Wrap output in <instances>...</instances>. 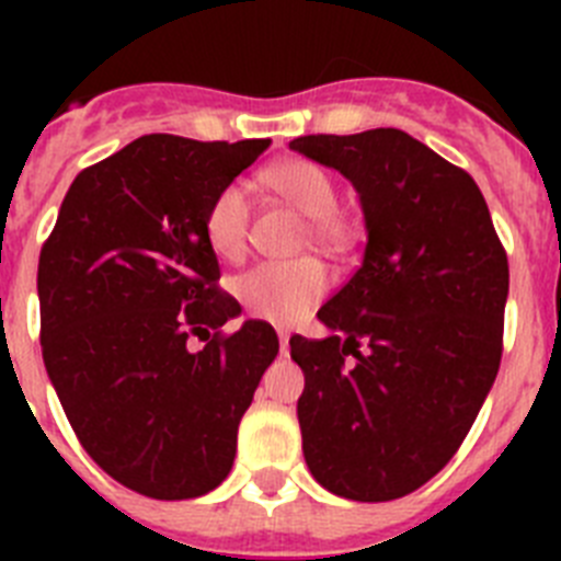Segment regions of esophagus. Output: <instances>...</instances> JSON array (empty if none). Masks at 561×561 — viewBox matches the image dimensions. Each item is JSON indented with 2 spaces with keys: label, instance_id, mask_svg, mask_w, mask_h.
I'll return each mask as SVG.
<instances>
[{
  "label": "esophagus",
  "instance_id": "esophagus-1",
  "mask_svg": "<svg viewBox=\"0 0 561 561\" xmlns=\"http://www.w3.org/2000/svg\"><path fill=\"white\" fill-rule=\"evenodd\" d=\"M277 340H280V354H289V334H286V331H277Z\"/></svg>",
  "mask_w": 561,
  "mask_h": 561
}]
</instances>
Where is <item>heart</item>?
Listing matches in <instances>:
<instances>
[{
    "label": "heart",
    "mask_w": 561,
    "mask_h": 561,
    "mask_svg": "<svg viewBox=\"0 0 561 561\" xmlns=\"http://www.w3.org/2000/svg\"><path fill=\"white\" fill-rule=\"evenodd\" d=\"M266 182L275 187L286 202L306 213L311 236L320 244L342 247L351 238L348 219L336 210V182L323 165L311 160H286L266 171ZM252 199L250 185L241 180L227 182L210 199L202 219L207 244L225 261L244 255L247 236H250ZM329 286L323 264L314 257L297 261H264L236 277L232 291L238 304L244 306L257 320H270L277 325H289L317 304Z\"/></svg>",
    "instance_id": "1"
}]
</instances>
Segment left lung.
<instances>
[{
    "instance_id": "left-lung-1",
    "label": "left lung",
    "mask_w": 561,
    "mask_h": 561,
    "mask_svg": "<svg viewBox=\"0 0 561 561\" xmlns=\"http://www.w3.org/2000/svg\"><path fill=\"white\" fill-rule=\"evenodd\" d=\"M291 151L359 193L362 266L289 340L309 472L359 503L404 497L449 463L503 356L508 257L463 168L399 128L309 134Z\"/></svg>"
}]
</instances>
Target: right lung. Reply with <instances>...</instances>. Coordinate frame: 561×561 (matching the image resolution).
Masks as SVG:
<instances>
[{
	"label": "right lung",
	"instance_id": "right-lung-1",
	"mask_svg": "<svg viewBox=\"0 0 561 561\" xmlns=\"http://www.w3.org/2000/svg\"><path fill=\"white\" fill-rule=\"evenodd\" d=\"M270 140L146 134L69 185L38 257L42 354L81 447L153 500L213 492L277 334L216 286L202 219ZM216 330V335L209 331ZM191 335L206 348L191 352Z\"/></svg>",
	"mask_w": 561,
	"mask_h": 561
}]
</instances>
